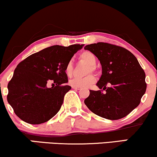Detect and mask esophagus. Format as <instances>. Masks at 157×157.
I'll return each mask as SVG.
<instances>
[{"instance_id": "obj_1", "label": "esophagus", "mask_w": 157, "mask_h": 157, "mask_svg": "<svg viewBox=\"0 0 157 157\" xmlns=\"http://www.w3.org/2000/svg\"><path fill=\"white\" fill-rule=\"evenodd\" d=\"M72 88H74V89H76V90H80L81 89L80 87H77V86H72Z\"/></svg>"}]
</instances>
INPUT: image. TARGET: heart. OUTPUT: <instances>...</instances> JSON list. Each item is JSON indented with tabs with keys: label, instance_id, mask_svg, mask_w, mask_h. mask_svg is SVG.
<instances>
[{
	"label": "heart",
	"instance_id": "1",
	"mask_svg": "<svg viewBox=\"0 0 157 157\" xmlns=\"http://www.w3.org/2000/svg\"><path fill=\"white\" fill-rule=\"evenodd\" d=\"M80 59L86 62L88 64L87 67L86 73L96 71V64H97V58L90 51H83L80 55ZM64 72L68 77H70L73 72V63L71 60H69L65 65ZM96 79L93 75H88L83 77H75L69 81V83L71 86H77L81 88L89 86L95 82Z\"/></svg>",
	"mask_w": 157,
	"mask_h": 157
}]
</instances>
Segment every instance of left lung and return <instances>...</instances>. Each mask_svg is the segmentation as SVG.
Wrapping results in <instances>:
<instances>
[{
	"instance_id": "obj_1",
	"label": "left lung",
	"mask_w": 157,
	"mask_h": 157,
	"mask_svg": "<svg viewBox=\"0 0 157 157\" xmlns=\"http://www.w3.org/2000/svg\"><path fill=\"white\" fill-rule=\"evenodd\" d=\"M84 48L97 56L102 69L97 84L101 90H90L84 101L86 106L94 114L109 120L129 115L146 90L145 74L138 60L130 51L109 43L98 42Z\"/></svg>"
}]
</instances>
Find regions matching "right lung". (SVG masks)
Listing matches in <instances>:
<instances>
[{
  "label": "right lung",
  "mask_w": 157,
  "mask_h": 157,
  "mask_svg": "<svg viewBox=\"0 0 157 157\" xmlns=\"http://www.w3.org/2000/svg\"><path fill=\"white\" fill-rule=\"evenodd\" d=\"M82 47L53 45L31 55L17 66L8 83L7 101L20 119L40 124L57 114L64 96L71 88L65 85V65ZM52 82L56 86L48 88L46 84Z\"/></svg>",
  "instance_id": "1"
}]
</instances>
